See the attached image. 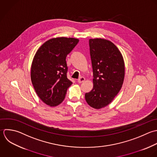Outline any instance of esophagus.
I'll list each match as a JSON object with an SVG mask.
<instances>
[{"label":"esophagus","instance_id":"esophagus-1","mask_svg":"<svg viewBox=\"0 0 157 157\" xmlns=\"http://www.w3.org/2000/svg\"><path fill=\"white\" fill-rule=\"evenodd\" d=\"M84 81H85V78H84V77H81L79 79H78V82L79 83H82V82H83Z\"/></svg>","mask_w":157,"mask_h":157}]
</instances>
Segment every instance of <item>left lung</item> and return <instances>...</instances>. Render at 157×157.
<instances>
[{"label":"left lung","mask_w":157,"mask_h":157,"mask_svg":"<svg viewBox=\"0 0 157 157\" xmlns=\"http://www.w3.org/2000/svg\"><path fill=\"white\" fill-rule=\"evenodd\" d=\"M94 79L92 90L85 94L88 105L99 109L110 104L121 90L125 77L122 53L111 41L89 39Z\"/></svg>","instance_id":"8db88e82"}]
</instances>
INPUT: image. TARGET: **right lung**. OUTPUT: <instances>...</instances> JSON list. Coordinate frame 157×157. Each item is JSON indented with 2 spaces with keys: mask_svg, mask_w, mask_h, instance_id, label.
Masks as SVG:
<instances>
[{
  "mask_svg": "<svg viewBox=\"0 0 157 157\" xmlns=\"http://www.w3.org/2000/svg\"><path fill=\"white\" fill-rule=\"evenodd\" d=\"M78 42L75 38H53L44 42L33 57L31 81L38 97L49 106L60 105L72 84L67 77L66 57Z\"/></svg>",
  "mask_w": 157,
  "mask_h": 157,
  "instance_id": "right-lung-1",
  "label": "right lung"
}]
</instances>
